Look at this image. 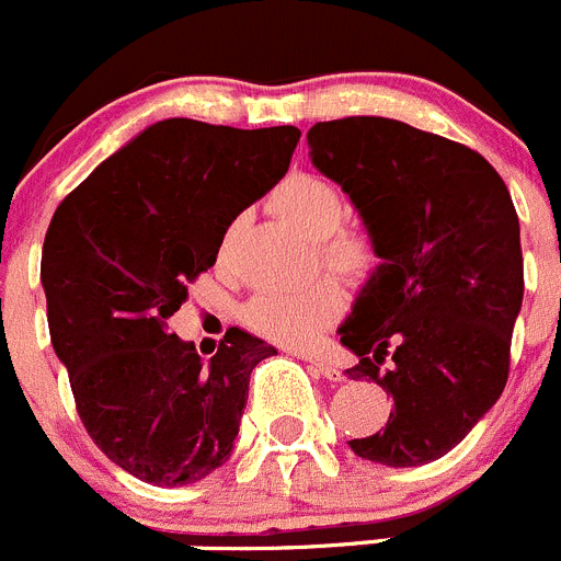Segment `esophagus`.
Segmentation results:
<instances>
[{"label": "esophagus", "instance_id": "esophagus-1", "mask_svg": "<svg viewBox=\"0 0 561 561\" xmlns=\"http://www.w3.org/2000/svg\"><path fill=\"white\" fill-rule=\"evenodd\" d=\"M308 364H311V367L317 369V373L322 375V378H328V381H342L344 375H342V369L336 367V364H331V362H322V358H306Z\"/></svg>", "mask_w": 561, "mask_h": 561}]
</instances>
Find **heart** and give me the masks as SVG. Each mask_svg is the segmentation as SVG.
I'll list each match as a JSON object with an SVG mask.
<instances>
[{"label":"heart","instance_id":"1","mask_svg":"<svg viewBox=\"0 0 561 561\" xmlns=\"http://www.w3.org/2000/svg\"><path fill=\"white\" fill-rule=\"evenodd\" d=\"M272 205L300 233L320 241L317 250L322 264L344 280L362 284L381 264L378 247L369 236L342 228L347 217L342 194L320 174H289L272 194ZM339 306L342 300L336 286L320 280L300 291H261L247 302L241 317L250 331L270 342L306 347L325 331Z\"/></svg>","mask_w":561,"mask_h":561}]
</instances>
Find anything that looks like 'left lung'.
I'll return each instance as SVG.
<instances>
[{
	"label": "left lung",
	"instance_id": "8db88e82",
	"mask_svg": "<svg viewBox=\"0 0 561 561\" xmlns=\"http://www.w3.org/2000/svg\"><path fill=\"white\" fill-rule=\"evenodd\" d=\"M311 163L351 194L383 264L342 344L353 381L392 398L387 428L351 439L362 459L417 467L456 448L501 398L523 306L520 222L492 163L383 116L317 122Z\"/></svg>",
	"mask_w": 561,
	"mask_h": 561
}]
</instances>
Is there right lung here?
Listing matches in <instances>:
<instances>
[{
    "label": "right lung",
    "mask_w": 561,
    "mask_h": 561,
    "mask_svg": "<svg viewBox=\"0 0 561 561\" xmlns=\"http://www.w3.org/2000/svg\"><path fill=\"white\" fill-rule=\"evenodd\" d=\"M300 130L147 127L55 210L41 255L49 336L96 448L158 486L230 459L250 373L275 347L230 328L217 356L169 331L225 233L289 169Z\"/></svg>",
    "instance_id": "right-lung-1"
}]
</instances>
